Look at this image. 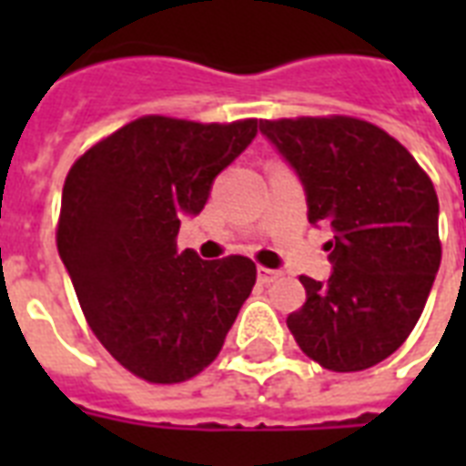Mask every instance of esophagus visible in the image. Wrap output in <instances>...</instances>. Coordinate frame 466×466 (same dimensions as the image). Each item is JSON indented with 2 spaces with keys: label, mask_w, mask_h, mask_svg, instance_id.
I'll use <instances>...</instances> for the list:
<instances>
[{
  "label": "esophagus",
  "mask_w": 466,
  "mask_h": 466,
  "mask_svg": "<svg viewBox=\"0 0 466 466\" xmlns=\"http://www.w3.org/2000/svg\"><path fill=\"white\" fill-rule=\"evenodd\" d=\"M278 278H280V273H278V270L263 268V266H258V283L268 285V283H273V280H278Z\"/></svg>",
  "instance_id": "34e87169"
}]
</instances>
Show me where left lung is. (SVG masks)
<instances>
[{
	"instance_id": "obj_1",
	"label": "left lung",
	"mask_w": 466,
	"mask_h": 466,
	"mask_svg": "<svg viewBox=\"0 0 466 466\" xmlns=\"http://www.w3.org/2000/svg\"><path fill=\"white\" fill-rule=\"evenodd\" d=\"M258 127L305 183L311 225L333 229L331 278L299 276L307 302L288 329L321 368H372L409 339L441 268L433 181L401 142L353 116Z\"/></svg>"
}]
</instances>
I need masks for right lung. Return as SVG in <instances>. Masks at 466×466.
<instances>
[{
    "label": "right lung",
    "mask_w": 466,
    "mask_h": 466,
    "mask_svg": "<svg viewBox=\"0 0 466 466\" xmlns=\"http://www.w3.org/2000/svg\"><path fill=\"white\" fill-rule=\"evenodd\" d=\"M256 127L142 116L91 145L65 178L60 258L94 336L145 382L200 375L256 285L247 256L176 251L178 218L203 210Z\"/></svg>",
    "instance_id": "add662e5"
}]
</instances>
